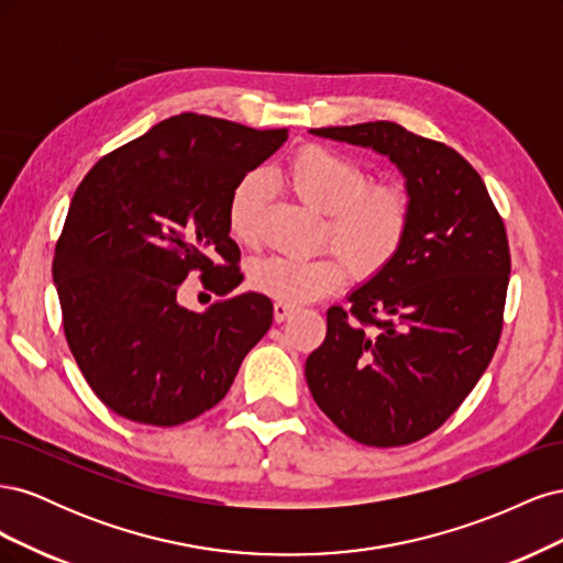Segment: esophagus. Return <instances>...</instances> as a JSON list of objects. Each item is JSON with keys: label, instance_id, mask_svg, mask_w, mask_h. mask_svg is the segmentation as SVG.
Returning a JSON list of instances; mask_svg holds the SVG:
<instances>
[{"label": "esophagus", "instance_id": "esophagus-1", "mask_svg": "<svg viewBox=\"0 0 563 563\" xmlns=\"http://www.w3.org/2000/svg\"><path fill=\"white\" fill-rule=\"evenodd\" d=\"M296 310L291 308V305H286V302H275V321H286L288 317H291Z\"/></svg>", "mask_w": 563, "mask_h": 563}]
</instances>
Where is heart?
Segmentation results:
<instances>
[{
	"label": "heart",
	"mask_w": 563,
	"mask_h": 563,
	"mask_svg": "<svg viewBox=\"0 0 563 563\" xmlns=\"http://www.w3.org/2000/svg\"><path fill=\"white\" fill-rule=\"evenodd\" d=\"M291 190L312 209L327 213V240L338 251L312 258L267 255L249 269L255 291L286 305L329 296L350 275L373 277L399 253L411 225V197L397 183H368L360 164L321 145L298 150L286 166ZM265 180L246 174L228 201V228L240 244L258 242Z\"/></svg>",
	"instance_id": "b5f03b06"
}]
</instances>
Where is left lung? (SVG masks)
Wrapping results in <instances>:
<instances>
[{"mask_svg": "<svg viewBox=\"0 0 563 563\" xmlns=\"http://www.w3.org/2000/svg\"><path fill=\"white\" fill-rule=\"evenodd\" d=\"M310 133L395 164L411 225L395 261L350 291V308H329L305 378L354 441L413 444L453 416L498 347L509 282L503 218L482 176L444 143L395 122Z\"/></svg>", "mask_w": 563, "mask_h": 563, "instance_id": "obj_1", "label": "left lung"}]
</instances>
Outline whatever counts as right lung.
Here are the masks:
<instances>
[{"instance_id":"1","label":"right lung","mask_w":563,"mask_h":563,"mask_svg":"<svg viewBox=\"0 0 563 563\" xmlns=\"http://www.w3.org/2000/svg\"><path fill=\"white\" fill-rule=\"evenodd\" d=\"M286 139V129L185 112L110 152L79 183L54 282L75 362L117 416L174 428L209 411L272 327L263 294L192 312L178 288L195 269L218 296L242 284L228 201Z\"/></svg>"}]
</instances>
